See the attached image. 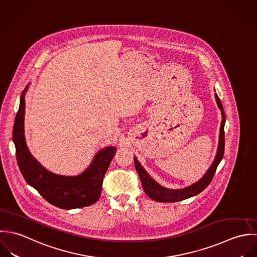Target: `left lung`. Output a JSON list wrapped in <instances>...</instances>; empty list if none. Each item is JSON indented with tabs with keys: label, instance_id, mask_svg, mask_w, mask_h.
<instances>
[{
	"label": "left lung",
	"instance_id": "left-lung-1",
	"mask_svg": "<svg viewBox=\"0 0 257 257\" xmlns=\"http://www.w3.org/2000/svg\"><path fill=\"white\" fill-rule=\"evenodd\" d=\"M215 99L219 109L221 110L222 114V121L220 125V134H219V143H218V149H217V154L215 157L214 162L212 163L211 167L208 169L205 176L197 183H195L192 186H189L188 188L182 189V190H169L166 188H163L159 184H157L154 180L147 174V172L143 169V167L140 165L138 162L137 158L134 157V163L136 170L138 172V175L140 177L143 189L147 196L154 200L156 202L160 203H176L180 201H184L186 199H189L191 197H194L201 192H203L205 188L209 185L211 182L216 168L220 161L222 160L223 153H224V123H225V114L223 111V107L221 105V102L218 98V96L215 94Z\"/></svg>",
	"mask_w": 257,
	"mask_h": 257
}]
</instances>
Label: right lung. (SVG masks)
Wrapping results in <instances>:
<instances>
[{
  "label": "right lung",
  "instance_id": "obj_1",
  "mask_svg": "<svg viewBox=\"0 0 257 257\" xmlns=\"http://www.w3.org/2000/svg\"><path fill=\"white\" fill-rule=\"evenodd\" d=\"M21 94L20 108L17 112L13 141L20 171L26 182L35 188L50 204L63 209L78 208L95 204L101 195L104 175L115 155V148L108 147L99 151L92 164L81 175L64 177L46 170L31 155L24 135L25 93Z\"/></svg>",
  "mask_w": 257,
  "mask_h": 257
}]
</instances>
